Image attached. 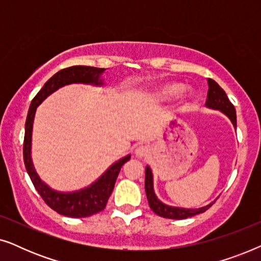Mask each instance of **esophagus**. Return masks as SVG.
I'll list each match as a JSON object with an SVG mask.
<instances>
[{"mask_svg":"<svg viewBox=\"0 0 261 261\" xmlns=\"http://www.w3.org/2000/svg\"><path fill=\"white\" fill-rule=\"evenodd\" d=\"M135 154H137L138 156H146L149 154V147L147 145H140L138 146L137 148H135Z\"/></svg>","mask_w":261,"mask_h":261,"instance_id":"esophagus-1","label":"esophagus"}]
</instances>
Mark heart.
Returning <instances> with one entry per match:
<instances>
[{"label": "heart", "mask_w": 261, "mask_h": 261, "mask_svg": "<svg viewBox=\"0 0 261 261\" xmlns=\"http://www.w3.org/2000/svg\"><path fill=\"white\" fill-rule=\"evenodd\" d=\"M180 87L177 84H167L164 85V87L160 89V95L164 96V97H171V96L176 95L178 91H179Z\"/></svg>", "instance_id": "obj_1"}]
</instances>
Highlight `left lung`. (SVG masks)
Segmentation results:
<instances>
[{
	"label": "left lung",
	"instance_id": "1",
	"mask_svg": "<svg viewBox=\"0 0 261 261\" xmlns=\"http://www.w3.org/2000/svg\"><path fill=\"white\" fill-rule=\"evenodd\" d=\"M208 84H209V90H208V99H206V106L209 108L213 109H219L221 112H223L226 115L229 117L233 122L234 127L237 128V112L233 103L229 101V98L227 97L226 92L212 78H208ZM145 190L146 196H147L149 208L154 212L156 215L165 217V219H172V220H183L188 219V217L195 216L197 214L204 213L205 210H208L210 206L213 205V203H210L209 205L203 206L199 209H183V208H174V206H169L164 204L155 197L154 191H153V177H152V171L149 167H146L145 171Z\"/></svg>",
	"mask_w": 261,
	"mask_h": 261
}]
</instances>
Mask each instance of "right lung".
I'll return each mask as SVG.
<instances>
[{"instance_id": "right-lung-1", "label": "right lung", "mask_w": 261, "mask_h": 261, "mask_svg": "<svg viewBox=\"0 0 261 261\" xmlns=\"http://www.w3.org/2000/svg\"><path fill=\"white\" fill-rule=\"evenodd\" d=\"M105 69L92 66H70L66 69L60 70L55 76H52L44 84L41 90L34 96L28 109L26 124H24V139H23V162L28 174H30L32 183L37 189L39 195L44 199V202L49 208L55 210L60 215L67 217H89L102 212L106 208L107 202L112 195L115 187V181L119 176L121 167L124 163L129 160L130 156L127 155L120 162L110 167L99 179L91 185L85 188L83 190L72 192V194H62V192L53 191L48 187L39 179L38 174L35 173L31 160V140H32V127H33L34 114L37 107L47 97L49 94L56 91L57 89L66 84L71 83H94L101 84L98 82V76Z\"/></svg>"}]
</instances>
